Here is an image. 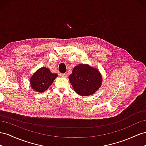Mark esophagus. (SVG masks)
<instances>
[{"label": "esophagus", "mask_w": 146, "mask_h": 146, "mask_svg": "<svg viewBox=\"0 0 146 146\" xmlns=\"http://www.w3.org/2000/svg\"><path fill=\"white\" fill-rule=\"evenodd\" d=\"M60 76L61 77H63V78H66V77H67V74H66V73H60Z\"/></svg>", "instance_id": "obj_1"}]
</instances>
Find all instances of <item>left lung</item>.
<instances>
[{
    "label": "left lung",
    "instance_id": "1",
    "mask_svg": "<svg viewBox=\"0 0 146 146\" xmlns=\"http://www.w3.org/2000/svg\"><path fill=\"white\" fill-rule=\"evenodd\" d=\"M69 80L76 94L88 96L99 89L102 78L97 69L87 65L80 64L73 68Z\"/></svg>",
    "mask_w": 146,
    "mask_h": 146
}]
</instances>
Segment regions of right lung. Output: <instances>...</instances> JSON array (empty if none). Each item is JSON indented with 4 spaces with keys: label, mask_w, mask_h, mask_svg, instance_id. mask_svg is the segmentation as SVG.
Instances as JSON below:
<instances>
[{
    "label": "right lung",
    "mask_w": 146,
    "mask_h": 146,
    "mask_svg": "<svg viewBox=\"0 0 146 146\" xmlns=\"http://www.w3.org/2000/svg\"><path fill=\"white\" fill-rule=\"evenodd\" d=\"M57 74L51 73L46 67L38 70L31 78V87L38 92H43L47 90L57 78Z\"/></svg>",
    "instance_id": "right-lung-1"
}]
</instances>
